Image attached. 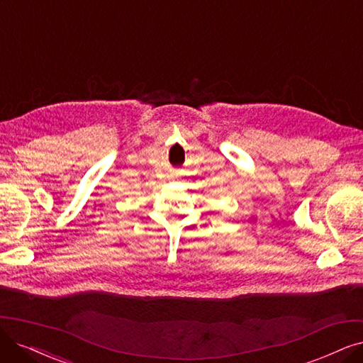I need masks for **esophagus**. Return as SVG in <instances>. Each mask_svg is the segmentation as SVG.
<instances>
[{
    "mask_svg": "<svg viewBox=\"0 0 363 363\" xmlns=\"http://www.w3.org/2000/svg\"><path fill=\"white\" fill-rule=\"evenodd\" d=\"M170 179H172V181H177V179H178V177H177V174H172Z\"/></svg>",
    "mask_w": 363,
    "mask_h": 363,
    "instance_id": "34e87169",
    "label": "esophagus"
}]
</instances>
